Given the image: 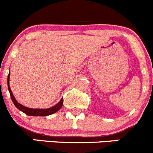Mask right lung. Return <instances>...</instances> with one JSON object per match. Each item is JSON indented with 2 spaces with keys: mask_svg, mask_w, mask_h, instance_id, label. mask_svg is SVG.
<instances>
[{
  "mask_svg": "<svg viewBox=\"0 0 153 153\" xmlns=\"http://www.w3.org/2000/svg\"><path fill=\"white\" fill-rule=\"evenodd\" d=\"M9 75L10 74L9 73V75H8V79H7V83H8V89H9V93H10L11 98H12V100L14 103V105L20 111L25 113V114L28 116H39V117H45V116H48L53 114L56 113V111L59 110V109L62 108V105H63L64 100L63 98L61 99V100L59 101V102L58 104H56V105L53 106V107L47 109H34V108H27L25 106L21 105V104L18 103L17 102V100L14 98V95L12 94V91L10 89V86H9Z\"/></svg>",
  "mask_w": 153,
  "mask_h": 153,
  "instance_id": "right-lung-1",
  "label": "right lung"
}]
</instances>
